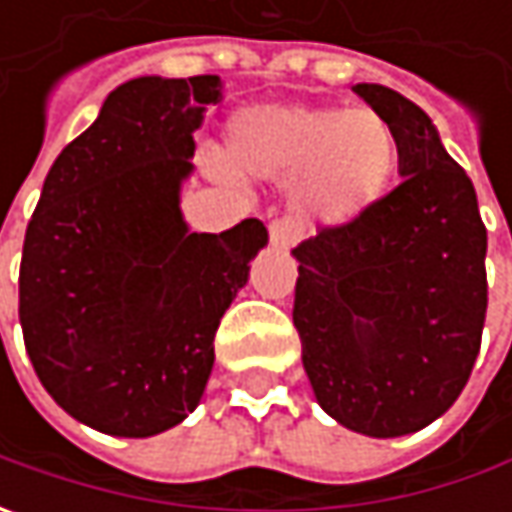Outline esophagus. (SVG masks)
<instances>
[{"mask_svg": "<svg viewBox=\"0 0 512 512\" xmlns=\"http://www.w3.org/2000/svg\"><path fill=\"white\" fill-rule=\"evenodd\" d=\"M270 245L279 247V250H290L296 245V227L290 225L287 219H279L270 225Z\"/></svg>", "mask_w": 512, "mask_h": 512, "instance_id": "esophagus-1", "label": "esophagus"}]
</instances>
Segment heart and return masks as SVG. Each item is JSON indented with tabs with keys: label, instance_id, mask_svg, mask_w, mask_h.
Segmentation results:
<instances>
[{
	"label": "heart",
	"instance_id": "1",
	"mask_svg": "<svg viewBox=\"0 0 512 512\" xmlns=\"http://www.w3.org/2000/svg\"><path fill=\"white\" fill-rule=\"evenodd\" d=\"M399 156L382 113L333 105H256L225 128L227 168L247 179L290 182L305 222L344 225L384 193ZM216 173L227 176L225 168Z\"/></svg>",
	"mask_w": 512,
	"mask_h": 512
}]
</instances>
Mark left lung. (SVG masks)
Listing matches in <instances>:
<instances>
[{
  "label": "left lung",
  "mask_w": 512,
  "mask_h": 512,
  "mask_svg": "<svg viewBox=\"0 0 512 512\" xmlns=\"http://www.w3.org/2000/svg\"><path fill=\"white\" fill-rule=\"evenodd\" d=\"M396 130L399 185L293 250V325L327 416L373 439L416 433L459 399L482 347L487 230L430 116L353 85Z\"/></svg>",
  "instance_id": "obj_1"
}]
</instances>
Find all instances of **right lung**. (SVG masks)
<instances>
[{
  "label": "right lung",
  "instance_id": "1",
  "mask_svg": "<svg viewBox=\"0 0 512 512\" xmlns=\"http://www.w3.org/2000/svg\"><path fill=\"white\" fill-rule=\"evenodd\" d=\"M222 99L219 76H139L48 170L19 267V322L53 402L108 436L148 439L196 410L213 339L250 259L259 219L190 233L179 190L193 130Z\"/></svg>",
  "mask_w": 512,
  "mask_h": 512
}]
</instances>
